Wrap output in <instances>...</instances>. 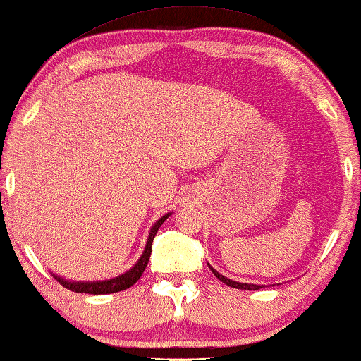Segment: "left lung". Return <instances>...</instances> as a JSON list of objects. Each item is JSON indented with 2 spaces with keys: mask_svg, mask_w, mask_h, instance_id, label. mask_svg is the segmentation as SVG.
Wrapping results in <instances>:
<instances>
[{
  "mask_svg": "<svg viewBox=\"0 0 361 361\" xmlns=\"http://www.w3.org/2000/svg\"><path fill=\"white\" fill-rule=\"evenodd\" d=\"M210 269H212V271H213V275H215L218 280H221L223 283H226L228 286H231V288H238V290H259V288H262V285H252V283H239V281L229 280V279H226V276H223L221 274H219V271H216V270L213 269V267H210Z\"/></svg>",
  "mask_w": 361,
  "mask_h": 361,
  "instance_id": "8db88e82",
  "label": "left lung"
}]
</instances>
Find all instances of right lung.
I'll return each mask as SVG.
<instances>
[{
	"label": "right lung",
	"mask_w": 361,
	"mask_h": 361,
	"mask_svg": "<svg viewBox=\"0 0 361 361\" xmlns=\"http://www.w3.org/2000/svg\"><path fill=\"white\" fill-rule=\"evenodd\" d=\"M169 215L171 213H166L164 216H161L158 221L153 224V228H151V231H149L148 241H146V245H145V250H143L142 257L138 259V262L135 264L132 269L125 271V274L116 276V279L101 280V281H68L55 274H54V276L60 285H63L65 288L71 290V291H76V293L109 295V293H117V291H123V290L130 288V286L137 283V281L140 280V276L143 275L146 265H148L149 255H151V244H153V239L156 236V233H158V229L161 228V224H163L166 219L169 218Z\"/></svg>",
	"instance_id": "add662e5"
}]
</instances>
